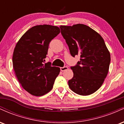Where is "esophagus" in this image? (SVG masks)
<instances>
[{"mask_svg":"<svg viewBox=\"0 0 124 124\" xmlns=\"http://www.w3.org/2000/svg\"><path fill=\"white\" fill-rule=\"evenodd\" d=\"M60 69H61V70L63 72V71H65V70H68V67H67V66H63V67H61Z\"/></svg>","mask_w":124,"mask_h":124,"instance_id":"34e87169","label":"esophagus"}]
</instances>
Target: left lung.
<instances>
[{"label": "left lung", "mask_w": 124, "mask_h": 124, "mask_svg": "<svg viewBox=\"0 0 124 124\" xmlns=\"http://www.w3.org/2000/svg\"><path fill=\"white\" fill-rule=\"evenodd\" d=\"M61 32L73 57L80 59L70 68L73 77L68 81L70 89L78 94L87 96L103 85L108 72L111 58L102 37L87 25H61Z\"/></svg>", "instance_id": "obj_1"}]
</instances>
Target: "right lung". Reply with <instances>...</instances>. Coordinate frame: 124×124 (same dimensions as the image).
<instances>
[{"label": "right lung", "instance_id": "right-lung-1", "mask_svg": "<svg viewBox=\"0 0 124 124\" xmlns=\"http://www.w3.org/2000/svg\"><path fill=\"white\" fill-rule=\"evenodd\" d=\"M60 32L56 26L35 25L29 29L17 43L13 55L16 76L27 92L41 96L53 87L60 68L44 64L49 44Z\"/></svg>", "mask_w": 124, "mask_h": 124}]
</instances>
